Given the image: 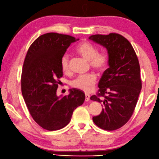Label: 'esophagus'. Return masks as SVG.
Here are the masks:
<instances>
[{
  "instance_id": "34e87169",
  "label": "esophagus",
  "mask_w": 159,
  "mask_h": 159,
  "mask_svg": "<svg viewBox=\"0 0 159 159\" xmlns=\"http://www.w3.org/2000/svg\"><path fill=\"white\" fill-rule=\"evenodd\" d=\"M85 97H86V98H85V101L89 102V99H90V95L88 94V93H86V94H85Z\"/></svg>"
}]
</instances>
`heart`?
<instances>
[{"mask_svg": "<svg viewBox=\"0 0 159 159\" xmlns=\"http://www.w3.org/2000/svg\"><path fill=\"white\" fill-rule=\"evenodd\" d=\"M76 52L85 60H89L91 66L97 71L104 70L108 66L109 58L104 52H98V49L89 42H83L76 48ZM60 68L64 73L69 72L68 57L64 55L60 59ZM97 82V76L93 73L79 75L72 81V86L85 92L92 90Z\"/></svg>", "mask_w": 159, "mask_h": 159, "instance_id": "heart-1", "label": "heart"}]
</instances>
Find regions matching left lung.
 <instances>
[{
  "mask_svg": "<svg viewBox=\"0 0 159 159\" xmlns=\"http://www.w3.org/2000/svg\"><path fill=\"white\" fill-rule=\"evenodd\" d=\"M89 39L106 48L109 58L99 92L90 98L103 107L93 121L103 129L115 130L128 122L135 108L142 88L139 62L133 46L122 35L95 34Z\"/></svg>",
  "mask_w": 159,
  "mask_h": 159,
  "instance_id": "8db88e82",
  "label": "left lung"
}]
</instances>
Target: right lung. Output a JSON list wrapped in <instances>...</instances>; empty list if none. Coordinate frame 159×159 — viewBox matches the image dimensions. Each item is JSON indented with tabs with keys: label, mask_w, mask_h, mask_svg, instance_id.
<instances>
[{
	"label": "right lung",
	"mask_w": 159,
	"mask_h": 159,
	"mask_svg": "<svg viewBox=\"0 0 159 159\" xmlns=\"http://www.w3.org/2000/svg\"><path fill=\"white\" fill-rule=\"evenodd\" d=\"M71 36L47 33L39 36L29 48L21 74V92L31 116L42 128L50 131L63 128L73 112L85 100V93L70 89L68 96H57L62 76L60 59L71 43Z\"/></svg>",
	"instance_id": "1"
}]
</instances>
